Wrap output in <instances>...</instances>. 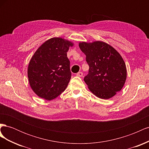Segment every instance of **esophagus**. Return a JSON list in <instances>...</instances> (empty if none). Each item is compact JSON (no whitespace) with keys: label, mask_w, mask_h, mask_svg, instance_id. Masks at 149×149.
Masks as SVG:
<instances>
[{"label":"esophagus","mask_w":149,"mask_h":149,"mask_svg":"<svg viewBox=\"0 0 149 149\" xmlns=\"http://www.w3.org/2000/svg\"><path fill=\"white\" fill-rule=\"evenodd\" d=\"M83 75V74L82 72H78V73L76 74V76H79V77H82Z\"/></svg>","instance_id":"esophagus-1"}]
</instances>
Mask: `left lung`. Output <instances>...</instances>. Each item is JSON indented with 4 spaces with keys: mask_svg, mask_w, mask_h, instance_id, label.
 <instances>
[{
    "mask_svg": "<svg viewBox=\"0 0 149 149\" xmlns=\"http://www.w3.org/2000/svg\"><path fill=\"white\" fill-rule=\"evenodd\" d=\"M79 47L89 66V73L84 78L89 91L103 100L114 96L127 78L123 57L114 48L102 41L81 42Z\"/></svg>",
    "mask_w": 149,
    "mask_h": 149,
    "instance_id": "8db88e82",
    "label": "left lung"
}]
</instances>
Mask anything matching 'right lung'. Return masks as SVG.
I'll return each instance as SVG.
<instances>
[{
	"label": "right lung",
	"instance_id": "add662e5",
	"mask_svg": "<svg viewBox=\"0 0 149 149\" xmlns=\"http://www.w3.org/2000/svg\"><path fill=\"white\" fill-rule=\"evenodd\" d=\"M73 45L70 40L53 37L35 52L27 75L30 87L38 96L51 101L65 91L71 76L67 52Z\"/></svg>",
	"mask_w": 149,
	"mask_h": 149
}]
</instances>
